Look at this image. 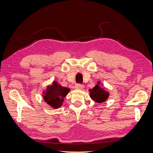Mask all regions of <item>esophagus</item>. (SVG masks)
Listing matches in <instances>:
<instances>
[{
  "label": "esophagus",
  "mask_w": 153,
  "mask_h": 153,
  "mask_svg": "<svg viewBox=\"0 0 153 153\" xmlns=\"http://www.w3.org/2000/svg\"><path fill=\"white\" fill-rule=\"evenodd\" d=\"M75 89H83V88H84V85L80 84H77L75 85Z\"/></svg>",
  "instance_id": "obj_1"
}]
</instances>
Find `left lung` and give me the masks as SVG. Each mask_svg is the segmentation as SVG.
<instances>
[{
  "label": "left lung",
  "mask_w": 153,
  "mask_h": 153,
  "mask_svg": "<svg viewBox=\"0 0 153 153\" xmlns=\"http://www.w3.org/2000/svg\"><path fill=\"white\" fill-rule=\"evenodd\" d=\"M100 82H98L94 87L92 88V89H90V97L92 100H93L96 102L99 103H103L108 98V92L104 91L103 89L100 87Z\"/></svg>",
  "instance_id": "obj_1"
}]
</instances>
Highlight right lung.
Returning <instances> with one entry per match:
<instances>
[{"instance_id":"1","label":"right lung","mask_w":153,"mask_h":153,"mask_svg":"<svg viewBox=\"0 0 153 153\" xmlns=\"http://www.w3.org/2000/svg\"><path fill=\"white\" fill-rule=\"evenodd\" d=\"M70 91L67 87H62L57 84V82H53V84L48 86L43 96L45 101L49 105L54 108L61 106L69 91Z\"/></svg>"}]
</instances>
